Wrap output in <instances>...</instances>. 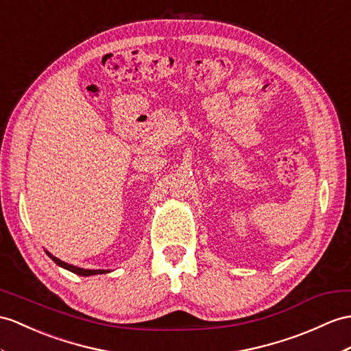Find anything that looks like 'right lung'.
<instances>
[{"label": "right lung", "instance_id": "obj_1", "mask_svg": "<svg viewBox=\"0 0 351 351\" xmlns=\"http://www.w3.org/2000/svg\"><path fill=\"white\" fill-rule=\"evenodd\" d=\"M49 254V258L52 259L56 265H59V267L64 268V269H68L74 272V274L77 276H82V277H89V276H97V274H106V272H110L108 269H84V268H79V267H74V265H70V263H65L62 262L61 259L55 258L53 254H50L49 252H46Z\"/></svg>", "mask_w": 351, "mask_h": 351}]
</instances>
